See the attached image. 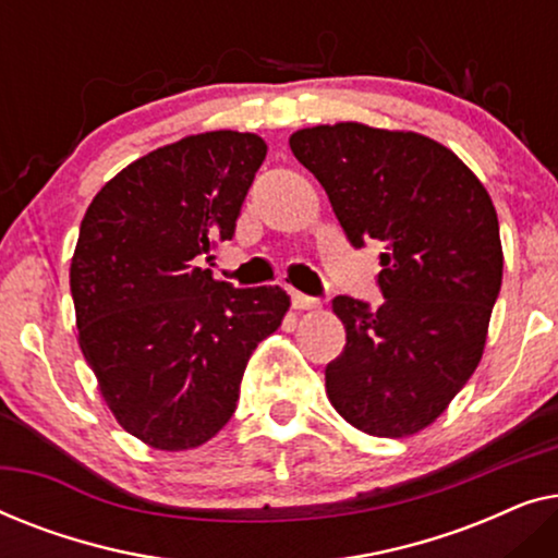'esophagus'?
Segmentation results:
<instances>
[{"label": "esophagus", "mask_w": 558, "mask_h": 558, "mask_svg": "<svg viewBox=\"0 0 558 558\" xmlns=\"http://www.w3.org/2000/svg\"><path fill=\"white\" fill-rule=\"evenodd\" d=\"M292 294V307L294 310H315L317 304H319V300H315V296H310V294H302V292H289Z\"/></svg>", "instance_id": "obj_1"}]
</instances>
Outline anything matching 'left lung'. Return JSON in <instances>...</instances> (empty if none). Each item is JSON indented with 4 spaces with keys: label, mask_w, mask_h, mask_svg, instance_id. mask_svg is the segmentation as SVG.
Instances as JSON below:
<instances>
[{
    "label": "left lung",
    "mask_w": 558,
    "mask_h": 558,
    "mask_svg": "<svg viewBox=\"0 0 558 558\" xmlns=\"http://www.w3.org/2000/svg\"><path fill=\"white\" fill-rule=\"evenodd\" d=\"M289 147L325 187L348 241L384 246V304L332 300L345 348L325 368L330 403L373 437L416 434L483 357L502 281L490 195L454 151L416 132L342 121L300 129Z\"/></svg>",
    "instance_id": "left-lung-1"
}]
</instances>
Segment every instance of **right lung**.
<instances>
[{
    "label": "right lung",
    "mask_w": 558,
    "mask_h": 558,
    "mask_svg": "<svg viewBox=\"0 0 558 558\" xmlns=\"http://www.w3.org/2000/svg\"><path fill=\"white\" fill-rule=\"evenodd\" d=\"M264 157L248 132L185 136L124 167L83 216L71 262L81 350L117 422L155 449L223 429L251 353L289 310L281 287L235 289L195 264L233 239Z\"/></svg>",
    "instance_id": "right-lung-1"
}]
</instances>
